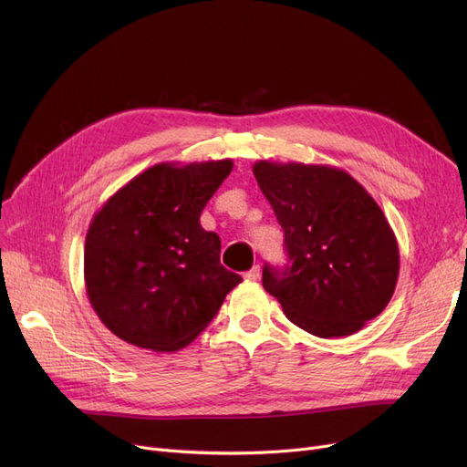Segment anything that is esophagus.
<instances>
[{
	"instance_id": "esophagus-1",
	"label": "esophagus",
	"mask_w": 467,
	"mask_h": 467,
	"mask_svg": "<svg viewBox=\"0 0 467 467\" xmlns=\"http://www.w3.org/2000/svg\"><path fill=\"white\" fill-rule=\"evenodd\" d=\"M259 276H261V268H259V265H255V266H252L250 271L244 275V278L246 280H250V282H255V280H259Z\"/></svg>"
}]
</instances>
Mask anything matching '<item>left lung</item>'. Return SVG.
<instances>
[{"mask_svg": "<svg viewBox=\"0 0 467 467\" xmlns=\"http://www.w3.org/2000/svg\"><path fill=\"white\" fill-rule=\"evenodd\" d=\"M284 229V266H263V287L287 320L331 338L359 331L389 303L400 275L394 231L373 196L345 170L254 164Z\"/></svg>", "mask_w": 467, "mask_h": 467, "instance_id": "1", "label": "left lung"}]
</instances>
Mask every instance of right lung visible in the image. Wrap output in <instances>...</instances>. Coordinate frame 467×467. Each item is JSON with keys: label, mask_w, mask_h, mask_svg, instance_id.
<instances>
[{"label": "right lung", "mask_w": 467, "mask_h": 467, "mask_svg": "<svg viewBox=\"0 0 467 467\" xmlns=\"http://www.w3.org/2000/svg\"><path fill=\"white\" fill-rule=\"evenodd\" d=\"M233 161L155 164L120 187L85 240L88 301L104 326L140 348L176 352L213 320L242 278L219 261L201 213Z\"/></svg>", "instance_id": "right-lung-1"}]
</instances>
